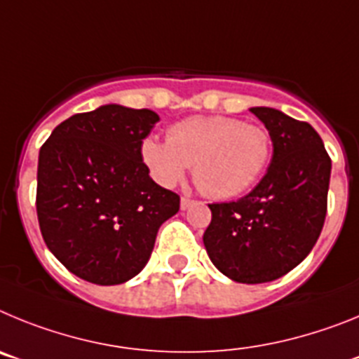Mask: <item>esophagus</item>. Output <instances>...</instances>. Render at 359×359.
Listing matches in <instances>:
<instances>
[{
    "label": "esophagus",
    "instance_id": "esophagus-1",
    "mask_svg": "<svg viewBox=\"0 0 359 359\" xmlns=\"http://www.w3.org/2000/svg\"><path fill=\"white\" fill-rule=\"evenodd\" d=\"M182 210H187V208H190L192 205H194V199H190V198H182Z\"/></svg>",
    "mask_w": 359,
    "mask_h": 359
}]
</instances>
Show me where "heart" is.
I'll return each instance as SVG.
<instances>
[{
    "instance_id": "1",
    "label": "heart",
    "mask_w": 359,
    "mask_h": 359,
    "mask_svg": "<svg viewBox=\"0 0 359 359\" xmlns=\"http://www.w3.org/2000/svg\"><path fill=\"white\" fill-rule=\"evenodd\" d=\"M271 154L266 129L230 116H190L170 126L167 142L147 136L140 156L161 187H174L189 165L199 189L212 198H236L264 172Z\"/></svg>"
}]
</instances>
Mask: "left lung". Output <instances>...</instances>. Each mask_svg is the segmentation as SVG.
Returning a JSON list of instances; mask_svg holds the SVG:
<instances>
[{
    "mask_svg": "<svg viewBox=\"0 0 359 359\" xmlns=\"http://www.w3.org/2000/svg\"><path fill=\"white\" fill-rule=\"evenodd\" d=\"M268 129L273 154L248 196L208 205L203 243L228 278L262 284L280 278L309 255L327 212L331 158L318 133L273 107H250Z\"/></svg>",
    "mask_w": 359,
    "mask_h": 359,
    "instance_id": "left-lung-1",
    "label": "left lung"
}]
</instances>
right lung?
<instances>
[{"instance_id": "obj_1", "label": "right lung", "mask_w": 359, "mask_h": 359, "mask_svg": "<svg viewBox=\"0 0 359 359\" xmlns=\"http://www.w3.org/2000/svg\"><path fill=\"white\" fill-rule=\"evenodd\" d=\"M158 120L151 109L106 104L69 116L41 147V233L73 275L98 286L128 282L180 210V196L152 182L140 156Z\"/></svg>"}]
</instances>
